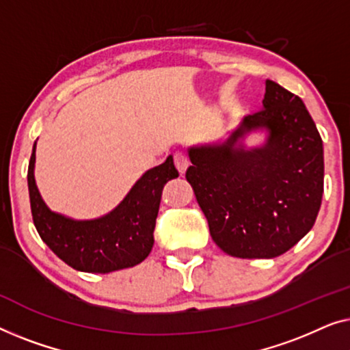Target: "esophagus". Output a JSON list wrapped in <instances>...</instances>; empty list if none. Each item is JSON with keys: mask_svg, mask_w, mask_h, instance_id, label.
<instances>
[{"mask_svg": "<svg viewBox=\"0 0 350 350\" xmlns=\"http://www.w3.org/2000/svg\"><path fill=\"white\" fill-rule=\"evenodd\" d=\"M174 165L177 171H179L180 174L185 173V170L189 168V159H187L185 154H182V152H176L174 154Z\"/></svg>", "mask_w": 350, "mask_h": 350, "instance_id": "34e87169", "label": "esophagus"}]
</instances>
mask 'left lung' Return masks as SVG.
<instances>
[{"mask_svg": "<svg viewBox=\"0 0 350 350\" xmlns=\"http://www.w3.org/2000/svg\"><path fill=\"white\" fill-rule=\"evenodd\" d=\"M263 127L265 146L237 141ZM187 182L214 243L238 258H274L316 222L323 193L322 137L301 98L267 81L263 109L245 116L224 144L190 147Z\"/></svg>", "mask_w": 350, "mask_h": 350, "instance_id": "obj_1", "label": "left lung"}]
</instances>
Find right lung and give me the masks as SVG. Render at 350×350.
<instances>
[{
  "mask_svg": "<svg viewBox=\"0 0 350 350\" xmlns=\"http://www.w3.org/2000/svg\"><path fill=\"white\" fill-rule=\"evenodd\" d=\"M36 142L28 165V191L33 222L49 249L66 265L83 273H111L131 268L150 254L161 190L179 176L173 157L142 174L130 193L105 217L72 220L52 213L34 182Z\"/></svg>",
  "mask_w": 350,
  "mask_h": 350,
  "instance_id": "1",
  "label": "right lung"
}]
</instances>
